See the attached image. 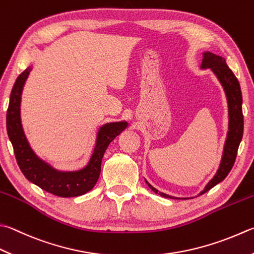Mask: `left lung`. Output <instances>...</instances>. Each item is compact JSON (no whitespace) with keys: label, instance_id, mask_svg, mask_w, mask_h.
I'll return each instance as SVG.
<instances>
[{"label":"left lung","instance_id":"8db88e82","mask_svg":"<svg viewBox=\"0 0 254 254\" xmlns=\"http://www.w3.org/2000/svg\"><path fill=\"white\" fill-rule=\"evenodd\" d=\"M201 68H210L214 75L217 76L219 82L221 83L222 87L226 93L227 100H228V111H229V130L227 135L226 142H224L223 154L220 162L219 169L217 174L214 175L213 178L209 181L204 189L199 193L201 195L207 192L214 186L226 178L229 172L232 169L236 161L238 148L240 145L242 136H243V114H242V94L240 84H239L238 78L234 76L232 70L228 67L226 60L221 56H218L213 53L204 52L203 59L201 63ZM148 187L154 191L155 193H159L165 198H174L171 195H168L162 192H158V190L154 188L150 184H148ZM175 199V198H174ZM179 199V198H178ZM186 199V198H183Z\"/></svg>","mask_w":254,"mask_h":254}]
</instances>
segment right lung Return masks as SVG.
<instances>
[{
    "instance_id": "right-lung-1",
    "label": "right lung",
    "mask_w": 254,
    "mask_h": 254,
    "mask_svg": "<svg viewBox=\"0 0 254 254\" xmlns=\"http://www.w3.org/2000/svg\"><path fill=\"white\" fill-rule=\"evenodd\" d=\"M32 67H27L16 78L14 84L6 114V128L14 154L23 175L27 180L59 197H77L92 190L100 174V166L105 151L115 137L128 126L127 122L108 123L99 128L93 155L83 169L76 171H60L38 158L28 143L21 122V96L24 84Z\"/></svg>"
}]
</instances>
